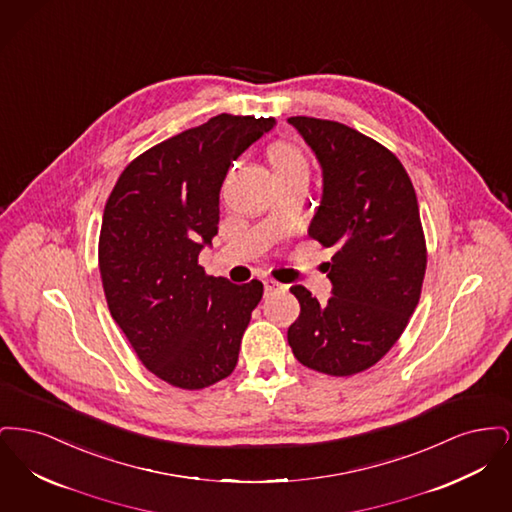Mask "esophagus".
I'll use <instances>...</instances> for the list:
<instances>
[{
    "instance_id": "obj_1",
    "label": "esophagus",
    "mask_w": 512,
    "mask_h": 512,
    "mask_svg": "<svg viewBox=\"0 0 512 512\" xmlns=\"http://www.w3.org/2000/svg\"><path fill=\"white\" fill-rule=\"evenodd\" d=\"M284 292H286V286H284V284H280V282H276V280H265V295H267V297Z\"/></svg>"
}]
</instances>
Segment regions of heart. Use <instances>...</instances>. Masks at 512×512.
Masks as SVG:
<instances>
[{"label": "heart", "mask_w": 512, "mask_h": 512, "mask_svg": "<svg viewBox=\"0 0 512 512\" xmlns=\"http://www.w3.org/2000/svg\"><path fill=\"white\" fill-rule=\"evenodd\" d=\"M268 157H270L274 174L295 171V169H307L301 151L292 144H274L268 151Z\"/></svg>", "instance_id": "b5f03b06"}]
</instances>
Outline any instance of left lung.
<instances>
[{"label": "left lung", "mask_w": 512, "mask_h": 512, "mask_svg": "<svg viewBox=\"0 0 512 512\" xmlns=\"http://www.w3.org/2000/svg\"><path fill=\"white\" fill-rule=\"evenodd\" d=\"M317 157L322 195L309 236L336 247L332 297L292 286L301 313L288 328L295 359L330 376L376 365L403 334L426 272L418 201L399 159L336 121L290 117Z\"/></svg>", "instance_id": "8db88e82"}]
</instances>
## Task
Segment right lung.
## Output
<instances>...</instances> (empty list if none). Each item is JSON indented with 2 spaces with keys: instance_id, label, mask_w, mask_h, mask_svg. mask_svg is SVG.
<instances>
[{
  "instance_id": "add662e5",
  "label": "right lung",
  "mask_w": 512,
  "mask_h": 512,
  "mask_svg": "<svg viewBox=\"0 0 512 512\" xmlns=\"http://www.w3.org/2000/svg\"><path fill=\"white\" fill-rule=\"evenodd\" d=\"M274 119L222 113L147 149L107 199L99 272L111 317L161 380L201 390L238 363L263 284H232L197 265L219 232L220 186Z\"/></svg>"
}]
</instances>
